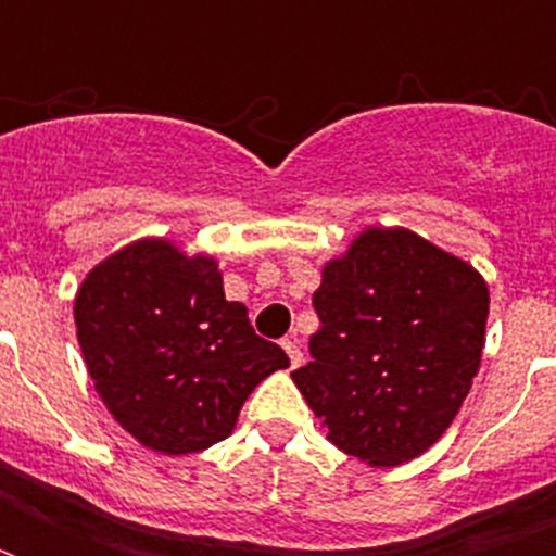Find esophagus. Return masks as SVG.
I'll list each match as a JSON object with an SVG mask.
<instances>
[{"label": "esophagus", "mask_w": 556, "mask_h": 556, "mask_svg": "<svg viewBox=\"0 0 556 556\" xmlns=\"http://www.w3.org/2000/svg\"><path fill=\"white\" fill-rule=\"evenodd\" d=\"M282 349H286L288 361H291V369H296V366L303 364V352H300V346H296L294 340H291V338L282 340Z\"/></svg>", "instance_id": "34e87169"}]
</instances>
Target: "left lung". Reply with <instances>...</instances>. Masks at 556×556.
Segmentation results:
<instances>
[{
    "instance_id": "1",
    "label": "left lung",
    "mask_w": 556,
    "mask_h": 556,
    "mask_svg": "<svg viewBox=\"0 0 556 556\" xmlns=\"http://www.w3.org/2000/svg\"><path fill=\"white\" fill-rule=\"evenodd\" d=\"M314 308L312 361L291 378L326 439L371 467L427 453L482 364V274L406 227H366L323 265Z\"/></svg>"
}]
</instances>
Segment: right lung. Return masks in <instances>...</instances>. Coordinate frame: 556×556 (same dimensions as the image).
Instances as JSON below:
<instances>
[{"instance_id":"add662e5","label":"right lung","mask_w":556,"mask_h":556,"mask_svg":"<svg viewBox=\"0 0 556 556\" xmlns=\"http://www.w3.org/2000/svg\"><path fill=\"white\" fill-rule=\"evenodd\" d=\"M83 361L100 401L147 450L187 456L236 427L253 389L291 361L227 303L218 262L138 239L86 274L74 296Z\"/></svg>"}]
</instances>
